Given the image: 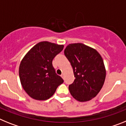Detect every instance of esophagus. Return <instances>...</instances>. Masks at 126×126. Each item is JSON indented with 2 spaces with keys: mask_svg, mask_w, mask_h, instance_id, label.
<instances>
[{
  "mask_svg": "<svg viewBox=\"0 0 126 126\" xmlns=\"http://www.w3.org/2000/svg\"><path fill=\"white\" fill-rule=\"evenodd\" d=\"M61 76H62V77L63 79H64V74H62V75H61Z\"/></svg>",
  "mask_w": 126,
  "mask_h": 126,
  "instance_id": "1",
  "label": "esophagus"
}]
</instances>
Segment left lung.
Segmentation results:
<instances>
[{
    "label": "left lung",
    "instance_id": "1",
    "mask_svg": "<svg viewBox=\"0 0 126 126\" xmlns=\"http://www.w3.org/2000/svg\"><path fill=\"white\" fill-rule=\"evenodd\" d=\"M64 53L75 77L68 87L70 94L79 101L91 100L99 93L105 80L106 70L101 55L81 43L68 45Z\"/></svg>",
    "mask_w": 126,
    "mask_h": 126
}]
</instances>
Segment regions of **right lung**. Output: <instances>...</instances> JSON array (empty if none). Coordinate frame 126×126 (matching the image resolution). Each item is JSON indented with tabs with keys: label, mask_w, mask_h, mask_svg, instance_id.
Listing matches in <instances>:
<instances>
[{
	"label": "right lung",
	"mask_w": 126,
	"mask_h": 126,
	"mask_svg": "<svg viewBox=\"0 0 126 126\" xmlns=\"http://www.w3.org/2000/svg\"><path fill=\"white\" fill-rule=\"evenodd\" d=\"M63 47V45L47 41L40 42L33 47L21 62L19 68L21 84L31 98L46 100L63 83L64 80L57 75L52 63Z\"/></svg>",
	"instance_id": "add662e5"
}]
</instances>
